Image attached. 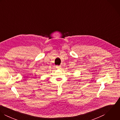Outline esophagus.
I'll list each match as a JSON object with an SVG mask.
<instances>
[{
	"label": "esophagus",
	"instance_id": "esophagus-1",
	"mask_svg": "<svg viewBox=\"0 0 120 120\" xmlns=\"http://www.w3.org/2000/svg\"><path fill=\"white\" fill-rule=\"evenodd\" d=\"M56 68H57V69H60L61 68V67L60 66H57Z\"/></svg>",
	"mask_w": 120,
	"mask_h": 120
}]
</instances>
